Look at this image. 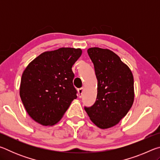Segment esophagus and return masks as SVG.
Listing matches in <instances>:
<instances>
[{
    "mask_svg": "<svg viewBox=\"0 0 160 160\" xmlns=\"http://www.w3.org/2000/svg\"><path fill=\"white\" fill-rule=\"evenodd\" d=\"M83 89H84L83 88L78 89V96H79V97H82V92H83Z\"/></svg>",
    "mask_w": 160,
    "mask_h": 160,
    "instance_id": "34e87169",
    "label": "esophagus"
}]
</instances>
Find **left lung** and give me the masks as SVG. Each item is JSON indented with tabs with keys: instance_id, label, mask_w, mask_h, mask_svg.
<instances>
[{
	"instance_id": "left-lung-1",
	"label": "left lung",
	"mask_w": 160,
	"mask_h": 160,
	"mask_svg": "<svg viewBox=\"0 0 160 160\" xmlns=\"http://www.w3.org/2000/svg\"><path fill=\"white\" fill-rule=\"evenodd\" d=\"M97 79L96 102L85 107L89 117L102 129L119 123L134 101V80L131 70L119 56L109 49L94 47L88 50Z\"/></svg>"
}]
</instances>
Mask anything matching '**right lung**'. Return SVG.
I'll use <instances>...</instances> for the list:
<instances>
[{"label": "right lung", "mask_w": 160, "mask_h": 160, "mask_svg": "<svg viewBox=\"0 0 160 160\" xmlns=\"http://www.w3.org/2000/svg\"><path fill=\"white\" fill-rule=\"evenodd\" d=\"M80 48H60L40 54L24 70L20 95L29 116L43 126L58 123L77 98L72 66Z\"/></svg>", "instance_id": "add662e5"}]
</instances>
